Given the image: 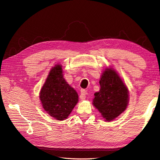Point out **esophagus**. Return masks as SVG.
<instances>
[{"label": "esophagus", "mask_w": 160, "mask_h": 160, "mask_svg": "<svg viewBox=\"0 0 160 160\" xmlns=\"http://www.w3.org/2000/svg\"><path fill=\"white\" fill-rule=\"evenodd\" d=\"M87 94V92L84 90V89H82L80 91V98L81 100H85L86 99V95Z\"/></svg>", "instance_id": "34e87169"}]
</instances>
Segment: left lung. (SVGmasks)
I'll list each match as a JSON object with an SVG mask.
<instances>
[{"instance_id":"left-lung-1","label":"left lung","mask_w":160,"mask_h":160,"mask_svg":"<svg viewBox=\"0 0 160 160\" xmlns=\"http://www.w3.org/2000/svg\"><path fill=\"white\" fill-rule=\"evenodd\" d=\"M100 90L94 94L93 105L106 121L115 119L126 109L128 90L114 70L106 69L100 80Z\"/></svg>"}]
</instances>
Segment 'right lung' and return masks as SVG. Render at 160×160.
<instances>
[{
    "label": "right lung",
    "mask_w": 160,
    "mask_h": 160,
    "mask_svg": "<svg viewBox=\"0 0 160 160\" xmlns=\"http://www.w3.org/2000/svg\"><path fill=\"white\" fill-rule=\"evenodd\" d=\"M40 99L46 112L57 120L68 118L78 101V96L63 78L59 64L51 69L40 92Z\"/></svg>",
    "instance_id": "right-lung-1"
}]
</instances>
